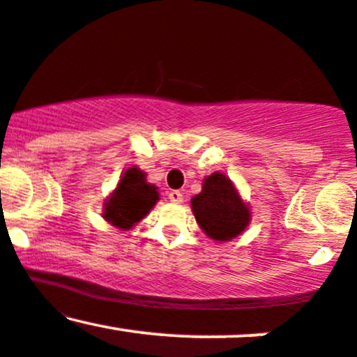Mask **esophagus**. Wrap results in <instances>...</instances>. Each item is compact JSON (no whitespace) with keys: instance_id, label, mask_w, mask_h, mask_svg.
<instances>
[{"instance_id":"1","label":"esophagus","mask_w":357,"mask_h":357,"mask_svg":"<svg viewBox=\"0 0 357 357\" xmlns=\"http://www.w3.org/2000/svg\"><path fill=\"white\" fill-rule=\"evenodd\" d=\"M167 196H169V199H171V202H173V203H183V192L181 191H178V190H173V191H169V195H167Z\"/></svg>"}]
</instances>
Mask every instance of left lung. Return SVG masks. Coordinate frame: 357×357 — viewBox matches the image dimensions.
I'll return each instance as SVG.
<instances>
[{"instance_id":"left-lung-1","label":"left lung","mask_w":357,"mask_h":357,"mask_svg":"<svg viewBox=\"0 0 357 357\" xmlns=\"http://www.w3.org/2000/svg\"><path fill=\"white\" fill-rule=\"evenodd\" d=\"M195 218L213 240L228 241L245 230L250 221L248 206L240 199L230 179L213 173L203 183V191L191 199Z\"/></svg>"}]
</instances>
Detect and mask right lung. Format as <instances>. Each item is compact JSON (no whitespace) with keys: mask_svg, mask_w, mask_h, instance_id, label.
I'll use <instances>...</instances> for the list:
<instances>
[{"mask_svg":"<svg viewBox=\"0 0 357 357\" xmlns=\"http://www.w3.org/2000/svg\"><path fill=\"white\" fill-rule=\"evenodd\" d=\"M158 199V188L146 181V174L139 167H130L122 174L116 191L105 204L104 218L114 227L129 230L144 218Z\"/></svg>","mask_w":357,"mask_h":357,"instance_id":"1","label":"right lung"}]
</instances>
